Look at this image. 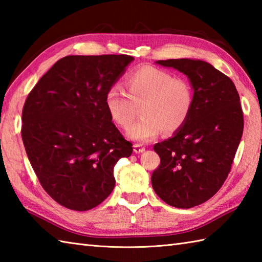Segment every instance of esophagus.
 <instances>
[{
    "label": "esophagus",
    "instance_id": "obj_1",
    "mask_svg": "<svg viewBox=\"0 0 262 262\" xmlns=\"http://www.w3.org/2000/svg\"><path fill=\"white\" fill-rule=\"evenodd\" d=\"M133 147H134V152L135 153H142V152L145 151V147L140 145V144H135V145L133 146Z\"/></svg>",
    "mask_w": 262,
    "mask_h": 262
}]
</instances>
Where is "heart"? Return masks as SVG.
Wrapping results in <instances>:
<instances>
[{
    "instance_id": "1",
    "label": "heart",
    "mask_w": 262,
    "mask_h": 262,
    "mask_svg": "<svg viewBox=\"0 0 262 262\" xmlns=\"http://www.w3.org/2000/svg\"><path fill=\"white\" fill-rule=\"evenodd\" d=\"M127 93L119 86L108 89L104 104L117 126L127 128L141 107L142 118L132 125L127 136L136 142H148L161 132L173 134L186 124L193 107L190 83L152 66L133 71L125 79Z\"/></svg>"
}]
</instances>
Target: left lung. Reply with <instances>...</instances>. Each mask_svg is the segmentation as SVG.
Here are the masks:
<instances>
[{
    "instance_id": "8db88e82",
    "label": "left lung",
    "mask_w": 262,
    "mask_h": 262,
    "mask_svg": "<svg viewBox=\"0 0 262 262\" xmlns=\"http://www.w3.org/2000/svg\"><path fill=\"white\" fill-rule=\"evenodd\" d=\"M157 63L186 74L194 100L186 124L153 147L161 162L152 186L168 205L191 208L213 197L230 173L244 126L240 96L229 76L204 60Z\"/></svg>"
}]
</instances>
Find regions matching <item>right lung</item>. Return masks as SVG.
Listing matches in <instances>:
<instances>
[{"instance_id":"1","label":"right lung","mask_w":262,"mask_h":262,"mask_svg":"<svg viewBox=\"0 0 262 262\" xmlns=\"http://www.w3.org/2000/svg\"><path fill=\"white\" fill-rule=\"evenodd\" d=\"M133 60L66 56L28 94L21 128L28 159L41 187L66 208L101 204L114 190L116 163L130 157L132 143L113 124L104 97Z\"/></svg>"}]
</instances>
